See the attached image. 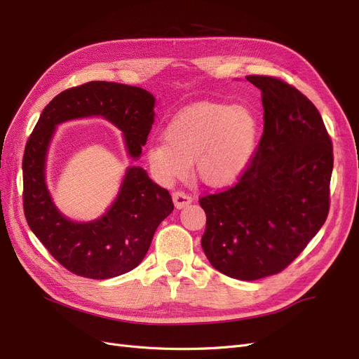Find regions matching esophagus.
Instances as JSON below:
<instances>
[{"label": "esophagus", "mask_w": 359, "mask_h": 359, "mask_svg": "<svg viewBox=\"0 0 359 359\" xmlns=\"http://www.w3.org/2000/svg\"><path fill=\"white\" fill-rule=\"evenodd\" d=\"M172 199H173V203H175L177 210H182L184 206H187L189 203H191V198L184 191H175L172 194Z\"/></svg>", "instance_id": "obj_1"}]
</instances>
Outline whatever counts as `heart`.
<instances>
[{
    "mask_svg": "<svg viewBox=\"0 0 359 359\" xmlns=\"http://www.w3.org/2000/svg\"><path fill=\"white\" fill-rule=\"evenodd\" d=\"M259 137L256 115L245 106L191 104L163 130L165 142L147 147L145 160L161 182L182 178L193 161L198 178L224 187L241 178L252 163Z\"/></svg>",
    "mask_w": 359,
    "mask_h": 359,
    "instance_id": "1",
    "label": "heart"
}]
</instances>
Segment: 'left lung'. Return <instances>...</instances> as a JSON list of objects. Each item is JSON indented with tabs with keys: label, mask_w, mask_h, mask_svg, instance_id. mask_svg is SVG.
<instances>
[{
	"label": "left lung",
	"mask_w": 359,
	"mask_h": 359,
	"mask_svg": "<svg viewBox=\"0 0 359 359\" xmlns=\"http://www.w3.org/2000/svg\"><path fill=\"white\" fill-rule=\"evenodd\" d=\"M262 91L264 135L231 187L202 198V248L211 265L253 281L285 269L319 232L330 210L332 144L314 104L269 76H247Z\"/></svg>",
	"instance_id": "8db88e82"
}]
</instances>
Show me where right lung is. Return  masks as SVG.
Listing matches in <instances>:
<instances>
[{
	"mask_svg": "<svg viewBox=\"0 0 359 359\" xmlns=\"http://www.w3.org/2000/svg\"><path fill=\"white\" fill-rule=\"evenodd\" d=\"M154 107L156 97L144 88L94 81L58 94L32 130L22 161L27 222L48 252L76 276L104 280L136 268L173 203L169 191L153 182L145 169L130 165L103 215L90 222L69 219L53 202L46 182L55 130L73 119L104 118L121 132L126 153L136 161L154 124Z\"/></svg>",
	"mask_w": 359,
	"mask_h": 359,
	"instance_id": "right-lung-1",
	"label": "right lung"
}]
</instances>
